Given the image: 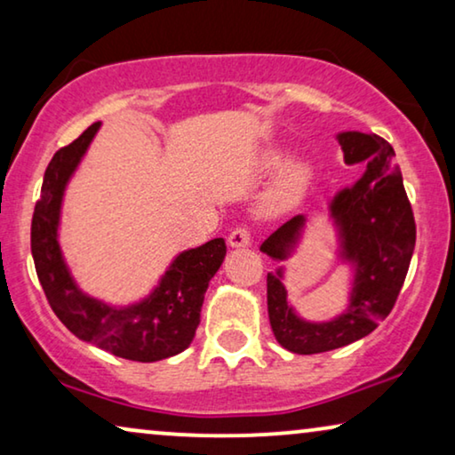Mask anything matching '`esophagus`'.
<instances>
[{
  "mask_svg": "<svg viewBox=\"0 0 455 455\" xmlns=\"http://www.w3.org/2000/svg\"><path fill=\"white\" fill-rule=\"evenodd\" d=\"M228 242H229V246H234V248L248 246L251 244V229H248L246 226L234 228L232 234L228 235Z\"/></svg>",
  "mask_w": 455,
  "mask_h": 455,
  "instance_id": "esophagus-1",
  "label": "esophagus"
}]
</instances>
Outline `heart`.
<instances>
[{
    "mask_svg": "<svg viewBox=\"0 0 455 455\" xmlns=\"http://www.w3.org/2000/svg\"><path fill=\"white\" fill-rule=\"evenodd\" d=\"M283 161V153L277 151V148H271L263 155V167L265 170H275L279 164ZM308 180V167L300 164V161H291L279 172V176L273 184V188L269 192V203L273 207H285L290 204L298 195L304 190Z\"/></svg>",
    "mask_w": 455,
    "mask_h": 455,
    "instance_id": "1",
    "label": "heart"
}]
</instances>
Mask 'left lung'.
<instances>
[{"label":"left lung","instance_id":"obj_1","mask_svg":"<svg viewBox=\"0 0 455 455\" xmlns=\"http://www.w3.org/2000/svg\"><path fill=\"white\" fill-rule=\"evenodd\" d=\"M346 164L366 161L364 176L341 190L331 213L341 228L344 257L356 267L350 308L331 323H304L285 302L282 275L267 273V308L275 339L294 354H319L347 346L375 331L391 313L406 279L416 244V223L394 148L377 134L338 136ZM302 215L283 223L260 251L283 259L302 228Z\"/></svg>","mask_w":455,"mask_h":455}]
</instances>
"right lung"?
Segmentation results:
<instances>
[{"label": "right lung", "mask_w": 455, "mask_h": 455, "mask_svg": "<svg viewBox=\"0 0 455 455\" xmlns=\"http://www.w3.org/2000/svg\"><path fill=\"white\" fill-rule=\"evenodd\" d=\"M97 130L99 122L91 124L76 140L61 147L49 161L30 226L36 277L49 307L76 338L103 347L114 356L136 363H157L190 346L201 323L204 291L228 252L226 240H209L207 244L180 254L157 290L134 307L111 308L84 296L72 282L61 259L58 220L68 178Z\"/></svg>", "instance_id": "obj_1"}]
</instances>
